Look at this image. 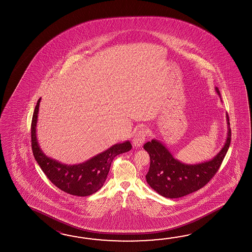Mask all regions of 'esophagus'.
<instances>
[{"label": "esophagus", "mask_w": 252, "mask_h": 252, "mask_svg": "<svg viewBox=\"0 0 252 252\" xmlns=\"http://www.w3.org/2000/svg\"><path fill=\"white\" fill-rule=\"evenodd\" d=\"M147 128H141L139 129L135 135H134L133 139H132V143L135 147H141L145 142V139L147 137Z\"/></svg>", "instance_id": "obj_1"}]
</instances>
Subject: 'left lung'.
<instances>
[{"label":"left lung","instance_id":"left-lung-1","mask_svg":"<svg viewBox=\"0 0 252 252\" xmlns=\"http://www.w3.org/2000/svg\"><path fill=\"white\" fill-rule=\"evenodd\" d=\"M215 91L220 97L218 87H215ZM226 121L228 134L222 149L211 160L198 164L177 160L158 139L147 142L143 148L150 157V169L146 175L150 188L166 198H179L204 187L218 171L230 147L231 132L228 113Z\"/></svg>","mask_w":252,"mask_h":252}]
</instances>
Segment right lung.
Masks as SVG:
<instances>
[{"instance_id":"obj_1","label":"right lung","mask_w":252,"mask_h":252,"mask_svg":"<svg viewBox=\"0 0 252 252\" xmlns=\"http://www.w3.org/2000/svg\"><path fill=\"white\" fill-rule=\"evenodd\" d=\"M40 100L41 98L37 102L32 122V147L35 159L48 179L65 193L76 196H87L96 193L107 178L113 158L131 150L130 142L127 140L113 145L80 164H62L45 155L38 145L36 130Z\"/></svg>"}]
</instances>
